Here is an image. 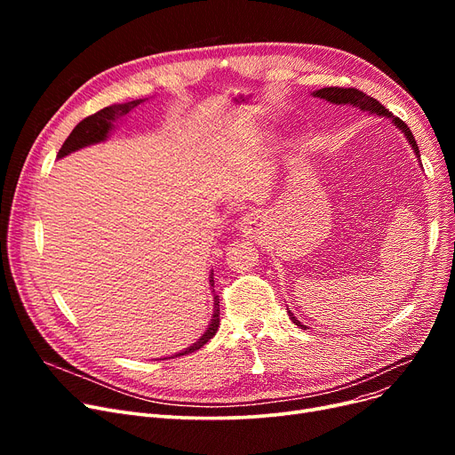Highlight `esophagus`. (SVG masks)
Returning <instances> with one entry per match:
<instances>
[{
    "mask_svg": "<svg viewBox=\"0 0 455 455\" xmlns=\"http://www.w3.org/2000/svg\"><path fill=\"white\" fill-rule=\"evenodd\" d=\"M259 227H261V220H259L258 213H247V215H243L242 221H240V230H242L245 235H254V234H258Z\"/></svg>",
    "mask_w": 455,
    "mask_h": 455,
    "instance_id": "esophagus-1",
    "label": "esophagus"
}]
</instances>
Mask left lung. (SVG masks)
<instances>
[{"label": "left lung", "mask_w": 455, "mask_h": 455, "mask_svg": "<svg viewBox=\"0 0 455 455\" xmlns=\"http://www.w3.org/2000/svg\"><path fill=\"white\" fill-rule=\"evenodd\" d=\"M314 98L317 100H324L326 103H331V105H338V107H354V108H360L362 112H369L372 116H381V117H389L393 125L405 136V140H408V143L411 146L417 160L420 162V153H419V148H417V141H415V136L411 134L410 127L405 125L402 119L395 117L384 105H381L379 101H376L374 98H371V95L355 90V88H338V86H330V88H321V90H315L312 92ZM422 167V164H420ZM288 315L290 319L299 326V328H307L306 324H302L295 315L291 309L288 307Z\"/></svg>", "instance_id": "left-lung-1"}]
</instances>
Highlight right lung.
Wrapping results in <instances>:
<instances>
[{"label":"right lung","instance_id":"1","mask_svg":"<svg viewBox=\"0 0 455 455\" xmlns=\"http://www.w3.org/2000/svg\"><path fill=\"white\" fill-rule=\"evenodd\" d=\"M146 100H134V101H127V103H119V105H112V107H107L103 110H100L98 114L93 116H88L86 119H83V122L71 131V134L66 138V141L62 143V148L59 149V155L57 158H64L71 153H76L79 149H84V148H90V146H95V143H101L105 141L110 132L116 129V122H119V119L125 117L129 112H132L136 107H140L141 103H146ZM208 283H210V291H212V297H213V312H212V319L206 326V330L201 333V338L191 343L188 348L173 354L172 357H177V355H184V354H189V352H196L199 350L201 347H204L213 336L215 331H218L220 328V295L215 293L213 290V271H210V276H208ZM165 360V357H164Z\"/></svg>","mask_w":455,"mask_h":455}]
</instances>
